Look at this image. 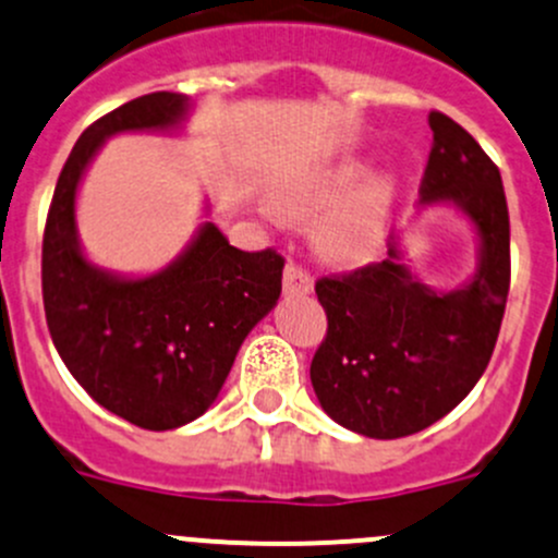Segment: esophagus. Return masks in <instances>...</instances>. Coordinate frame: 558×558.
I'll return each instance as SVG.
<instances>
[{
  "mask_svg": "<svg viewBox=\"0 0 558 558\" xmlns=\"http://www.w3.org/2000/svg\"><path fill=\"white\" fill-rule=\"evenodd\" d=\"M283 294L286 296H307L313 294V278L296 264H286L283 269Z\"/></svg>",
  "mask_w": 558,
  "mask_h": 558,
  "instance_id": "34e87169",
  "label": "esophagus"
}]
</instances>
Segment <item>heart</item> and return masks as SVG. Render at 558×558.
<instances>
[{
	"label": "heart",
	"instance_id": "b5f03b06",
	"mask_svg": "<svg viewBox=\"0 0 558 558\" xmlns=\"http://www.w3.org/2000/svg\"><path fill=\"white\" fill-rule=\"evenodd\" d=\"M366 160L350 157L315 168L278 190V201L289 214L310 216L327 208L315 221L313 243L328 262H363L385 240L398 201V181L390 173L366 175Z\"/></svg>",
	"mask_w": 558,
	"mask_h": 558
}]
</instances>
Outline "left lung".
Wrapping results in <instances>:
<instances>
[{"mask_svg": "<svg viewBox=\"0 0 558 558\" xmlns=\"http://www.w3.org/2000/svg\"><path fill=\"white\" fill-rule=\"evenodd\" d=\"M433 149L420 208H454L476 234V269L454 289H433L387 240V259L315 294L328 333L310 366L320 407L366 438H403L447 417L476 387L495 350L511 286V221L500 171L478 141L430 111Z\"/></svg>", "mask_w": 558, "mask_h": 558, "instance_id": "left-lung-1", "label": "left lung"}]
</instances>
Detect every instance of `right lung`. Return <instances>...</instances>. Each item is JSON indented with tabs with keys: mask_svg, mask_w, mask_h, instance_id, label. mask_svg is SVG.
<instances>
[{
	"mask_svg": "<svg viewBox=\"0 0 558 558\" xmlns=\"http://www.w3.org/2000/svg\"><path fill=\"white\" fill-rule=\"evenodd\" d=\"M190 111L184 93H149L93 122L58 175L43 240L45 315L58 355L93 401L144 430H173L208 412L283 280L275 251L234 248L214 221L157 272L125 275L87 259L77 195L101 146L120 133H181Z\"/></svg>",
	"mask_w": 558,
	"mask_h": 558,
	"instance_id": "1",
	"label": "right lung"
}]
</instances>
